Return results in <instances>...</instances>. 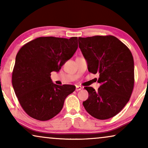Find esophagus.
Returning <instances> with one entry per match:
<instances>
[{
    "mask_svg": "<svg viewBox=\"0 0 148 148\" xmlns=\"http://www.w3.org/2000/svg\"><path fill=\"white\" fill-rule=\"evenodd\" d=\"M81 90H82V86H76V91L77 92H78V91H79Z\"/></svg>",
    "mask_w": 148,
    "mask_h": 148,
    "instance_id": "1",
    "label": "esophagus"
}]
</instances>
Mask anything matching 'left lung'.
Segmentation results:
<instances>
[{"instance_id":"left-lung-1","label":"left lung","mask_w":148,"mask_h":148,"mask_svg":"<svg viewBox=\"0 0 148 148\" xmlns=\"http://www.w3.org/2000/svg\"><path fill=\"white\" fill-rule=\"evenodd\" d=\"M79 47L90 73H98V91L85 87L89 96L83 102L94 118L105 120L124 108L134 86V61L130 50L112 36L79 38Z\"/></svg>"}]
</instances>
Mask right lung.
Returning <instances> with one entry per match:
<instances>
[{
    "label": "right lung",
    "instance_id": "1",
    "mask_svg": "<svg viewBox=\"0 0 148 148\" xmlns=\"http://www.w3.org/2000/svg\"><path fill=\"white\" fill-rule=\"evenodd\" d=\"M77 48V37H40L19 50L12 84L20 104L29 116L48 121L62 110L64 100L74 92L75 86L54 84L50 73L59 71Z\"/></svg>",
    "mask_w": 148,
    "mask_h": 148
}]
</instances>
